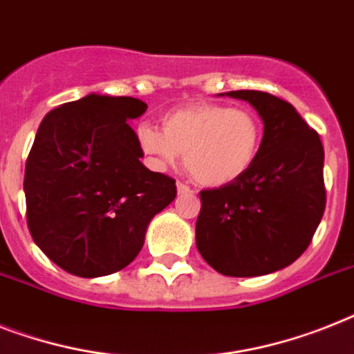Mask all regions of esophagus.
<instances>
[{"label": "esophagus", "mask_w": 354, "mask_h": 354, "mask_svg": "<svg viewBox=\"0 0 354 354\" xmlns=\"http://www.w3.org/2000/svg\"><path fill=\"white\" fill-rule=\"evenodd\" d=\"M176 189H178V194H182V196H187V194H192L191 187H187L185 183H176Z\"/></svg>", "instance_id": "esophagus-1"}]
</instances>
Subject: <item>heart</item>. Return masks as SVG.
<instances>
[{
  "label": "heart",
  "instance_id": "1",
  "mask_svg": "<svg viewBox=\"0 0 354 354\" xmlns=\"http://www.w3.org/2000/svg\"><path fill=\"white\" fill-rule=\"evenodd\" d=\"M263 127L247 109L220 103H192L167 112L162 131L143 123L138 145L156 169L174 167L183 154L187 172L203 187L238 182L260 154Z\"/></svg>",
  "mask_w": 354,
  "mask_h": 354
}]
</instances>
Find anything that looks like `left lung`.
Here are the masks:
<instances>
[{"label":"left lung","instance_id":"left-lung-1","mask_svg":"<svg viewBox=\"0 0 354 354\" xmlns=\"http://www.w3.org/2000/svg\"><path fill=\"white\" fill-rule=\"evenodd\" d=\"M243 100L263 122L260 154L238 182L200 192L196 247L225 277L277 272L306 251L326 209L324 147L292 107L260 91L218 94Z\"/></svg>","mask_w":354,"mask_h":354}]
</instances>
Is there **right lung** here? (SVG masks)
Wrapping results in <instances>:
<instances>
[{"mask_svg": "<svg viewBox=\"0 0 354 354\" xmlns=\"http://www.w3.org/2000/svg\"><path fill=\"white\" fill-rule=\"evenodd\" d=\"M147 103L87 94L39 123L25 165L27 223L63 271L107 277L127 267L151 220L176 198V182L149 171L131 120Z\"/></svg>", "mask_w": 354, "mask_h": 354, "instance_id": "obj_1", "label": "right lung"}]
</instances>
